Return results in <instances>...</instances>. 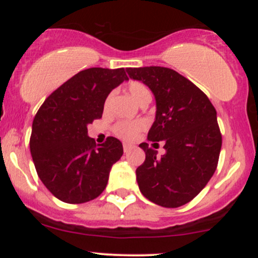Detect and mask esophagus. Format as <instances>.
<instances>
[{
    "label": "esophagus",
    "mask_w": 258,
    "mask_h": 258,
    "mask_svg": "<svg viewBox=\"0 0 258 258\" xmlns=\"http://www.w3.org/2000/svg\"><path fill=\"white\" fill-rule=\"evenodd\" d=\"M131 149H132V146H130V144H123V152L128 153Z\"/></svg>",
    "instance_id": "34e87169"
}]
</instances>
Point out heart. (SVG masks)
Instances as JSON below:
<instances>
[{
  "instance_id": "obj_1",
  "label": "heart",
  "mask_w": 258,
  "mask_h": 258,
  "mask_svg": "<svg viewBox=\"0 0 258 258\" xmlns=\"http://www.w3.org/2000/svg\"><path fill=\"white\" fill-rule=\"evenodd\" d=\"M128 91L130 94L133 97V99L137 100L141 103L146 102V100H150L152 98V93H150L149 88L147 87L143 82L141 81H132L128 84ZM111 100V94H109L106 97L104 108L106 109L110 104ZM147 128V122L144 120H135V121H119L114 125V131L115 135L117 137L123 139V141H133L142 131Z\"/></svg>"
}]
</instances>
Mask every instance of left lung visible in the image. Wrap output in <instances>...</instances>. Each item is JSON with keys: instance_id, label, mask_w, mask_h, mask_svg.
Masks as SVG:
<instances>
[{"instance_id": "8db88e82", "label": "left lung", "mask_w": 258, "mask_h": 258, "mask_svg": "<svg viewBox=\"0 0 258 258\" xmlns=\"http://www.w3.org/2000/svg\"><path fill=\"white\" fill-rule=\"evenodd\" d=\"M126 72L155 96L156 116L148 139L154 147L162 141L166 150L156 158L158 152L149 144H139L146 153L136 170L141 193L162 207L185 205L217 168L222 135L215 106L199 87L170 68H127Z\"/></svg>"}]
</instances>
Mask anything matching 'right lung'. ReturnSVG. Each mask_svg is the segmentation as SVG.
<instances>
[{
    "label": "right lung",
    "instance_id": "obj_1",
    "mask_svg": "<svg viewBox=\"0 0 258 258\" xmlns=\"http://www.w3.org/2000/svg\"><path fill=\"white\" fill-rule=\"evenodd\" d=\"M128 80L123 68H90L52 92L40 106L30 136L36 172L51 193L68 204L96 199L111 166L123 154L117 138L97 146L87 126L100 119L108 94Z\"/></svg>",
    "mask_w": 258,
    "mask_h": 258
}]
</instances>
